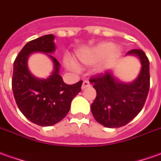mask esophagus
<instances>
[{"mask_svg": "<svg viewBox=\"0 0 161 161\" xmlns=\"http://www.w3.org/2000/svg\"><path fill=\"white\" fill-rule=\"evenodd\" d=\"M91 85H90V82H89L88 80H84V81H83V83H82L81 89L83 90V89L87 88V87H89Z\"/></svg>", "mask_w": 161, "mask_h": 161, "instance_id": "1", "label": "esophagus"}]
</instances>
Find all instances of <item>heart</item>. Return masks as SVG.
Listing matches in <instances>:
<instances>
[{"mask_svg": "<svg viewBox=\"0 0 161 161\" xmlns=\"http://www.w3.org/2000/svg\"><path fill=\"white\" fill-rule=\"evenodd\" d=\"M120 53L119 47L112 45L111 43H100L79 52L77 58L84 65H92L99 63L96 70L98 72H104L114 65ZM66 64L71 69H77V67L70 62H66Z\"/></svg>", "mask_w": 161, "mask_h": 161, "instance_id": "1", "label": "heart"}]
</instances>
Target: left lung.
<instances>
[{
	"instance_id": "left-lung-1",
	"label": "left lung",
	"mask_w": 161,
	"mask_h": 161,
	"mask_svg": "<svg viewBox=\"0 0 161 161\" xmlns=\"http://www.w3.org/2000/svg\"><path fill=\"white\" fill-rule=\"evenodd\" d=\"M126 55L137 56L142 68L136 79L130 83L118 80L111 71L92 77L89 81L97 96L91 105L95 120L107 128H119L139 114L149 91V61L142 50H131Z\"/></svg>"
}]
</instances>
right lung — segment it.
<instances>
[{"mask_svg":"<svg viewBox=\"0 0 161 161\" xmlns=\"http://www.w3.org/2000/svg\"><path fill=\"white\" fill-rule=\"evenodd\" d=\"M55 36L44 35L28 42L14 63L12 88L19 111L28 120L39 126H51L69 113L72 99L81 91L82 80L67 85L59 75L60 63L51 55L54 69L46 79L35 77L28 69L29 56L34 52L53 53Z\"/></svg>","mask_w":161,"mask_h":161,"instance_id":"1","label":"right lung"}]
</instances>
